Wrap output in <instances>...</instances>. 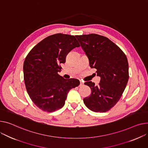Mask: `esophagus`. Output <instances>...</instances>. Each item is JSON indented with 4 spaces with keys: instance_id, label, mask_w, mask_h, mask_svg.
<instances>
[{
    "instance_id": "esophagus-1",
    "label": "esophagus",
    "mask_w": 148,
    "mask_h": 148,
    "mask_svg": "<svg viewBox=\"0 0 148 148\" xmlns=\"http://www.w3.org/2000/svg\"><path fill=\"white\" fill-rule=\"evenodd\" d=\"M84 86V83L82 81L80 82V86Z\"/></svg>"
}]
</instances>
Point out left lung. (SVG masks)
<instances>
[{
    "label": "left lung",
    "instance_id": "1",
    "mask_svg": "<svg viewBox=\"0 0 148 148\" xmlns=\"http://www.w3.org/2000/svg\"><path fill=\"white\" fill-rule=\"evenodd\" d=\"M89 60L90 66L96 68L101 77L97 86L92 82V93L83 99L86 106L93 112H105L121 98L129 78V63L121 49L109 38L99 34L75 36Z\"/></svg>",
    "mask_w": 148,
    "mask_h": 148
}]
</instances>
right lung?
Segmentation results:
<instances>
[{
	"instance_id": "obj_1",
	"label": "right lung",
	"mask_w": 148,
	"mask_h": 148,
	"mask_svg": "<svg viewBox=\"0 0 148 148\" xmlns=\"http://www.w3.org/2000/svg\"><path fill=\"white\" fill-rule=\"evenodd\" d=\"M80 46L75 36L58 33L44 38L27 55L23 65L25 87L39 109L48 112L61 109L68 92L80 84L78 80L65 79L58 74L68 53Z\"/></svg>"
}]
</instances>
